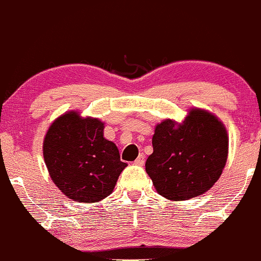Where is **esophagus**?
I'll list each match as a JSON object with an SVG mask.
<instances>
[{
	"label": "esophagus",
	"mask_w": 261,
	"mask_h": 261,
	"mask_svg": "<svg viewBox=\"0 0 261 261\" xmlns=\"http://www.w3.org/2000/svg\"><path fill=\"white\" fill-rule=\"evenodd\" d=\"M134 163H136L137 166H143L144 163H145V155H143V153H140L139 156H138V159L134 161Z\"/></svg>",
	"instance_id": "34e87169"
}]
</instances>
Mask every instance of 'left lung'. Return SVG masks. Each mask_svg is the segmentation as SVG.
Here are the masks:
<instances>
[{
  "label": "left lung",
  "mask_w": 261,
  "mask_h": 261,
  "mask_svg": "<svg viewBox=\"0 0 261 261\" xmlns=\"http://www.w3.org/2000/svg\"><path fill=\"white\" fill-rule=\"evenodd\" d=\"M152 146L145 169L156 191L167 199L186 201L203 195L220 178L229 136L214 114L192 108L181 123L167 118L157 124Z\"/></svg>",
  "instance_id": "8db88e82"
}]
</instances>
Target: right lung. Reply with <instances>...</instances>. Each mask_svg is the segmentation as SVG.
I'll return each instance as SVG.
<instances>
[{
    "mask_svg": "<svg viewBox=\"0 0 261 261\" xmlns=\"http://www.w3.org/2000/svg\"><path fill=\"white\" fill-rule=\"evenodd\" d=\"M104 122L72 110L60 115L43 139V159L50 179L67 198L99 202L114 191L127 163L115 143L104 138Z\"/></svg>",
    "mask_w": 261,
    "mask_h": 261,
    "instance_id": "add662e5",
    "label": "right lung"
}]
</instances>
